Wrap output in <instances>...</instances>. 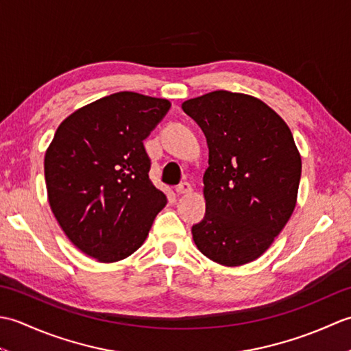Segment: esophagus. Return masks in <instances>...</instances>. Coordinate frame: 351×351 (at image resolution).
I'll use <instances>...</instances> for the list:
<instances>
[{
    "label": "esophagus",
    "instance_id": "esophagus-1",
    "mask_svg": "<svg viewBox=\"0 0 351 351\" xmlns=\"http://www.w3.org/2000/svg\"><path fill=\"white\" fill-rule=\"evenodd\" d=\"M191 185L189 182H181L180 185H176L175 191L178 193V195H190L191 193Z\"/></svg>",
    "mask_w": 351,
    "mask_h": 351
}]
</instances>
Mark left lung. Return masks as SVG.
Instances as JSON below:
<instances>
[{"label":"left lung","mask_w":351,"mask_h":351,"mask_svg":"<svg viewBox=\"0 0 351 351\" xmlns=\"http://www.w3.org/2000/svg\"><path fill=\"white\" fill-rule=\"evenodd\" d=\"M182 110L206 137V213L191 228L206 258L226 267L252 263L270 247L293 214L302 158L274 110L250 95L215 90Z\"/></svg>","instance_id":"8db88e82"}]
</instances>
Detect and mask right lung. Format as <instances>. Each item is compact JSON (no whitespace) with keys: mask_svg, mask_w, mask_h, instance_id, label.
<instances>
[{"mask_svg":"<svg viewBox=\"0 0 351 351\" xmlns=\"http://www.w3.org/2000/svg\"><path fill=\"white\" fill-rule=\"evenodd\" d=\"M167 99L119 92L68 116L45 154L52 214L72 244L99 263L132 255L167 204L149 180L143 140Z\"/></svg>","mask_w":351,"mask_h":351,"instance_id":"1","label":"right lung"}]
</instances>
